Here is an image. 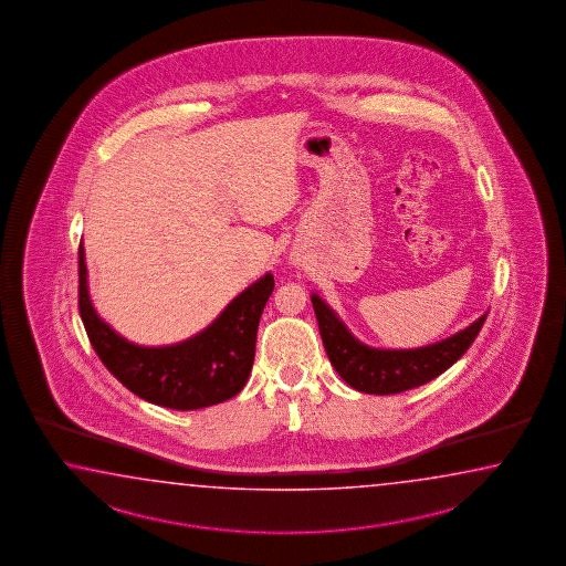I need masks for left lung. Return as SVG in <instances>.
Here are the masks:
<instances>
[{"mask_svg":"<svg viewBox=\"0 0 566 566\" xmlns=\"http://www.w3.org/2000/svg\"><path fill=\"white\" fill-rule=\"evenodd\" d=\"M312 303L327 358L352 388L366 395H398L431 382L468 352L488 317L483 313L455 336L424 348L374 349L352 336L317 295H312Z\"/></svg>","mask_w":566,"mask_h":566,"instance_id":"obj_1","label":"left lung"}]
</instances>
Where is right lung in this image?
<instances>
[{
	"label": "right lung",
	"mask_w": 566,
	"mask_h": 566,
	"mask_svg": "<svg viewBox=\"0 0 566 566\" xmlns=\"http://www.w3.org/2000/svg\"><path fill=\"white\" fill-rule=\"evenodd\" d=\"M275 287L271 273L244 289L202 334L168 348H139L96 315L86 291L85 249L78 247V312L96 356L133 395L159 407L196 410L237 397L254 360L256 329Z\"/></svg>",
	"instance_id": "right-lung-1"
}]
</instances>
